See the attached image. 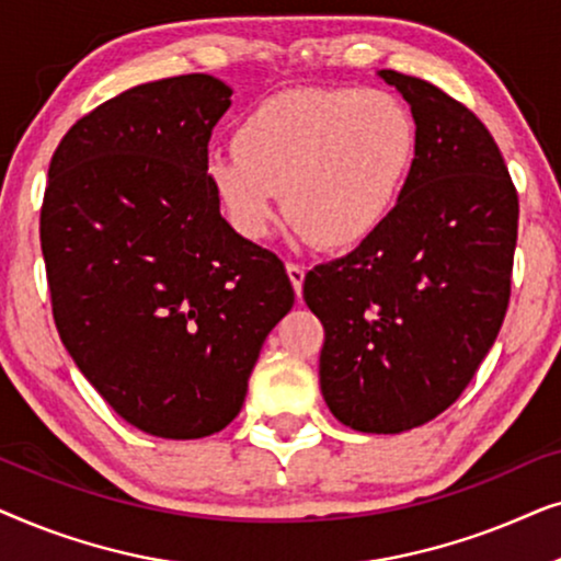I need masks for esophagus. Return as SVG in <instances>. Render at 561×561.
Listing matches in <instances>:
<instances>
[{
    "label": "esophagus",
    "mask_w": 561,
    "mask_h": 561,
    "mask_svg": "<svg viewBox=\"0 0 561 561\" xmlns=\"http://www.w3.org/2000/svg\"><path fill=\"white\" fill-rule=\"evenodd\" d=\"M286 271H288V278H290V283H294L296 296H301L304 278H306V267H304V265H298V263H288V265H286Z\"/></svg>",
    "instance_id": "esophagus-1"
}]
</instances>
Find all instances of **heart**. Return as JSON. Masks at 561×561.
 I'll return each instance as SVG.
<instances>
[{
    "label": "heart",
    "mask_w": 561,
    "mask_h": 561,
    "mask_svg": "<svg viewBox=\"0 0 561 561\" xmlns=\"http://www.w3.org/2000/svg\"><path fill=\"white\" fill-rule=\"evenodd\" d=\"M419 150L416 119L380 89H296L265 99L211 152L206 173L229 221L263 237L275 198L301 240L344 250L393 217Z\"/></svg>",
    "instance_id": "b5f03b06"
}]
</instances>
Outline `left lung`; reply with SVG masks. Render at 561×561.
<instances>
[{
	"instance_id": "left-lung-1",
	"label": "left lung",
	"mask_w": 561,
	"mask_h": 561,
	"mask_svg": "<svg viewBox=\"0 0 561 561\" xmlns=\"http://www.w3.org/2000/svg\"><path fill=\"white\" fill-rule=\"evenodd\" d=\"M419 129L393 217L317 265L304 298L324 324L321 393L344 426L401 434L447 411L493 347L511 298L518 194L488 127L434 83L398 71Z\"/></svg>"
}]
</instances>
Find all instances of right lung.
I'll use <instances>...</instances> for the list:
<instances>
[{
    "mask_svg": "<svg viewBox=\"0 0 561 561\" xmlns=\"http://www.w3.org/2000/svg\"><path fill=\"white\" fill-rule=\"evenodd\" d=\"M209 73L99 104L53 152L41 244L60 342L127 424L202 439L240 413L294 306L275 252L219 214L209 137L232 104Z\"/></svg>",
    "mask_w": 561,
    "mask_h": 561,
    "instance_id": "right-lung-1",
    "label": "right lung"
}]
</instances>
